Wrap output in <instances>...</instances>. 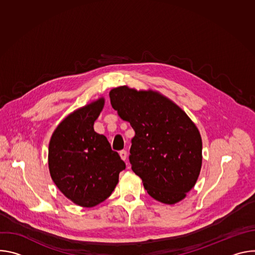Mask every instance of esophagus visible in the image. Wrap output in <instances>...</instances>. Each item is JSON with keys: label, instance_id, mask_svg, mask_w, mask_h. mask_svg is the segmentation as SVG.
I'll use <instances>...</instances> for the list:
<instances>
[{"label": "esophagus", "instance_id": "34e87169", "mask_svg": "<svg viewBox=\"0 0 255 255\" xmlns=\"http://www.w3.org/2000/svg\"><path fill=\"white\" fill-rule=\"evenodd\" d=\"M119 154H120V157H121V159L122 160H126L127 159V151L126 150H122V151H120L119 152Z\"/></svg>", "mask_w": 255, "mask_h": 255}]
</instances>
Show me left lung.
<instances>
[{"instance_id":"8db88e82","label":"left lung","mask_w":255,"mask_h":255,"mask_svg":"<svg viewBox=\"0 0 255 255\" xmlns=\"http://www.w3.org/2000/svg\"><path fill=\"white\" fill-rule=\"evenodd\" d=\"M114 110L135 131L129 160L144 189L173 205L196 185L202 167V138L195 123L172 101L127 86L111 90Z\"/></svg>"}]
</instances>
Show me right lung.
Wrapping results in <instances>:
<instances>
[{"instance_id":"1","label":"right lung","mask_w":255,"mask_h":255,"mask_svg":"<svg viewBox=\"0 0 255 255\" xmlns=\"http://www.w3.org/2000/svg\"><path fill=\"white\" fill-rule=\"evenodd\" d=\"M105 104L100 98L64 118L48 148V167L59 191L75 204L91 208L111 196L126 164L94 123Z\"/></svg>"}]
</instances>
